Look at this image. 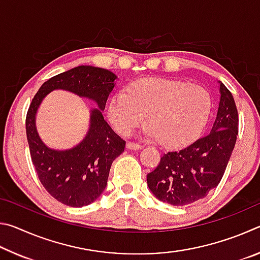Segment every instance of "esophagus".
<instances>
[{
  "instance_id": "obj_1",
  "label": "esophagus",
  "mask_w": 260,
  "mask_h": 260,
  "mask_svg": "<svg viewBox=\"0 0 260 260\" xmlns=\"http://www.w3.org/2000/svg\"><path fill=\"white\" fill-rule=\"evenodd\" d=\"M126 148L129 149V150H140V149H142V146H140V144L134 142H127Z\"/></svg>"
}]
</instances>
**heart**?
Listing matches in <instances>:
<instances>
[{
    "label": "heart",
    "instance_id": "1",
    "mask_svg": "<svg viewBox=\"0 0 260 260\" xmlns=\"http://www.w3.org/2000/svg\"><path fill=\"white\" fill-rule=\"evenodd\" d=\"M212 99L205 87L173 79H142L113 96L108 118L118 133L129 135L144 122L147 134L162 147L181 148L199 136L208 121Z\"/></svg>",
    "mask_w": 260,
    "mask_h": 260
}]
</instances>
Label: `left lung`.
I'll use <instances>...</instances> for the list:
<instances>
[{
    "label": "left lung",
    "instance_id": "obj_1",
    "mask_svg": "<svg viewBox=\"0 0 260 260\" xmlns=\"http://www.w3.org/2000/svg\"><path fill=\"white\" fill-rule=\"evenodd\" d=\"M219 85L217 117L208 134L181 150L164 153L147 175L150 191L164 203L182 206L204 199L225 173L235 147L239 116L232 93L221 81Z\"/></svg>",
    "mask_w": 260,
    "mask_h": 260
}]
</instances>
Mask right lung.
Here are the masks:
<instances>
[{"instance_id": "obj_1", "label": "right lung", "mask_w": 260, "mask_h": 260, "mask_svg": "<svg viewBox=\"0 0 260 260\" xmlns=\"http://www.w3.org/2000/svg\"><path fill=\"white\" fill-rule=\"evenodd\" d=\"M117 76L109 70L80 65L50 78L35 94L26 116V135L39 180L60 203L81 208L104 191L112 161L125 150V141L104 120L102 111L116 86ZM54 90H67L93 100L90 127L76 146L65 151L49 148L36 129V113L42 101Z\"/></svg>"}]
</instances>
